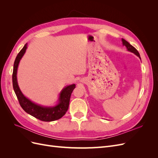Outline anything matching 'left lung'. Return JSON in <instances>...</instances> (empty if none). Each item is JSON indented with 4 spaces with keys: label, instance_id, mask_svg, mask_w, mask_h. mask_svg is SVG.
I'll use <instances>...</instances> for the list:
<instances>
[{
    "label": "left lung",
    "instance_id": "left-lung-1",
    "mask_svg": "<svg viewBox=\"0 0 158 158\" xmlns=\"http://www.w3.org/2000/svg\"><path fill=\"white\" fill-rule=\"evenodd\" d=\"M122 42H123V45H125V46L127 47V50H128V51L133 52L134 54H135L136 56H138L139 57V58L140 59V56L139 52H138V51L135 48V47H134L132 45H131L130 44H129V43H128V41H127L125 40L122 39Z\"/></svg>",
    "mask_w": 158,
    "mask_h": 158
}]
</instances>
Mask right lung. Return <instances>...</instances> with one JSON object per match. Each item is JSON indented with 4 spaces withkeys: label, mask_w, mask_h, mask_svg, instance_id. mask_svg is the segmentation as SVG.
<instances>
[{
    "label": "right lung",
    "mask_w": 158,
    "mask_h": 158,
    "mask_svg": "<svg viewBox=\"0 0 158 158\" xmlns=\"http://www.w3.org/2000/svg\"><path fill=\"white\" fill-rule=\"evenodd\" d=\"M27 45V44H26L23 46L22 49L19 52L14 63L12 84L14 92L16 95L20 106L27 113L31 114V116L35 117L37 119H40L42 121L50 122L58 120L62 117H63L66 112L67 111L69 106L70 95L74 89L76 88V85L71 84L62 89L59 94V103L54 107L41 106L32 102L29 99L26 98L18 86L16 75L19 63L25 53Z\"/></svg>",
    "instance_id": "add662e5"
}]
</instances>
